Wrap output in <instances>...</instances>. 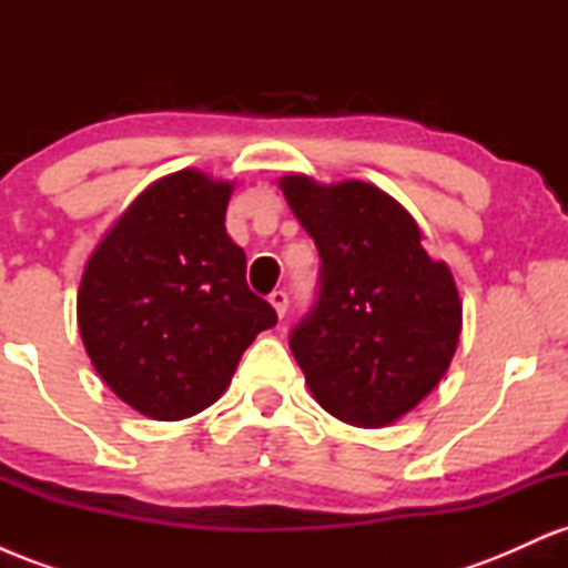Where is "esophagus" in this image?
Wrapping results in <instances>:
<instances>
[{
    "label": "esophagus",
    "instance_id": "34e87169",
    "mask_svg": "<svg viewBox=\"0 0 568 568\" xmlns=\"http://www.w3.org/2000/svg\"><path fill=\"white\" fill-rule=\"evenodd\" d=\"M270 304L275 306L277 317H283L285 312H288V293H285V291H272L270 293Z\"/></svg>",
    "mask_w": 568,
    "mask_h": 568
}]
</instances>
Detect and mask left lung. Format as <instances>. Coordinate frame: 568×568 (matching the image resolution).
<instances>
[{"label":"left lung","instance_id":"1","mask_svg":"<svg viewBox=\"0 0 568 568\" xmlns=\"http://www.w3.org/2000/svg\"><path fill=\"white\" fill-rule=\"evenodd\" d=\"M293 216L321 253L312 310L291 352L321 406L357 427H384L435 389L462 331L446 264L422 247L416 221L363 181H280Z\"/></svg>","mask_w":568,"mask_h":568}]
</instances>
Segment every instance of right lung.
<instances>
[{
	"label": "right lung",
	"mask_w": 568,
	"mask_h": 568,
	"mask_svg": "<svg viewBox=\"0 0 568 568\" xmlns=\"http://www.w3.org/2000/svg\"><path fill=\"white\" fill-rule=\"evenodd\" d=\"M232 184L197 171L154 181L90 256L77 321L116 397L160 422L216 403L275 310L245 283L226 234Z\"/></svg>",
	"instance_id": "add662e5"
}]
</instances>
